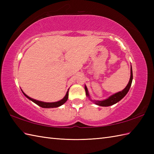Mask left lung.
<instances>
[{
  "label": "left lung",
  "instance_id": "8db88e82",
  "mask_svg": "<svg viewBox=\"0 0 154 154\" xmlns=\"http://www.w3.org/2000/svg\"><path fill=\"white\" fill-rule=\"evenodd\" d=\"M132 79H133V74H132V66H131V69H130V81L128 82V84L127 85V86L126 87L125 89L122 90V91H120V92L114 94L112 96H110L106 100H97V101L94 100V102L95 103V104H97V105H99L101 106H109L113 105V104H116V103H118L119 101H120L121 99H122V98L125 97L126 94L128 93V92L130 86H131V85H132ZM85 92H86L87 96L89 97V93H88L87 88L86 86L85 87Z\"/></svg>",
  "mask_w": 154,
  "mask_h": 154
}]
</instances>
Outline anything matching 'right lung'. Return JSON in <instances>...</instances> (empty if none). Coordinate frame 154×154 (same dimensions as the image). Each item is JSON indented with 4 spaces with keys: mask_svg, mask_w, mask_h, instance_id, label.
I'll return each mask as SVG.
<instances>
[{
    "mask_svg": "<svg viewBox=\"0 0 154 154\" xmlns=\"http://www.w3.org/2000/svg\"><path fill=\"white\" fill-rule=\"evenodd\" d=\"M23 93V91H22ZM23 94L28 99L31 100L32 102H34V103H35L36 104H38V106H40L42 108H55V107H58L61 106L62 104H63L68 99V96H69V90L67 91V92L65 94V96L64 97V98L63 99H61L60 101H57V102H55V103H45V102H42V101L40 100H36L35 99H32V98L29 97L28 96H27L24 93H23Z\"/></svg>",
    "mask_w": 154,
    "mask_h": 154,
    "instance_id": "right-lung-1",
    "label": "right lung"
}]
</instances>
